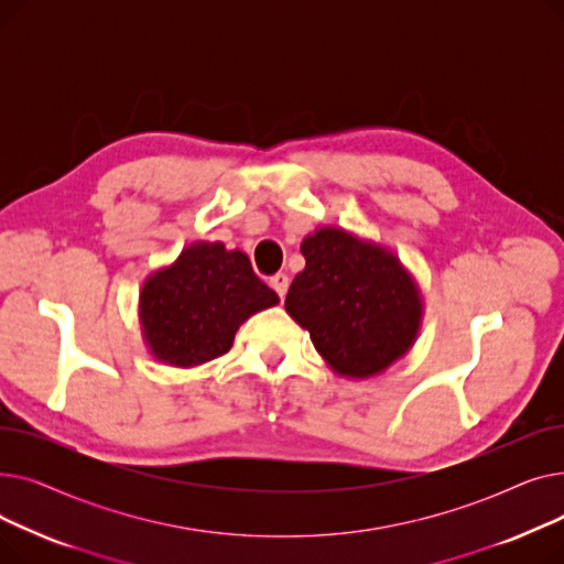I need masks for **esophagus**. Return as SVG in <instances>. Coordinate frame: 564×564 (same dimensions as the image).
<instances>
[{
  "instance_id": "34e87169",
  "label": "esophagus",
  "mask_w": 564,
  "mask_h": 564,
  "mask_svg": "<svg viewBox=\"0 0 564 564\" xmlns=\"http://www.w3.org/2000/svg\"><path fill=\"white\" fill-rule=\"evenodd\" d=\"M270 285L276 290V294L283 300L285 292H288V285H290V279H288V274H274V276L270 279Z\"/></svg>"
}]
</instances>
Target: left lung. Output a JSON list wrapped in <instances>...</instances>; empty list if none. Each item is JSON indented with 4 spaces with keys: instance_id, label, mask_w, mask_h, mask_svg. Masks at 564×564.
Wrapping results in <instances>:
<instances>
[{
    "instance_id": "obj_1",
    "label": "left lung",
    "mask_w": 564,
    "mask_h": 564,
    "mask_svg": "<svg viewBox=\"0 0 564 564\" xmlns=\"http://www.w3.org/2000/svg\"><path fill=\"white\" fill-rule=\"evenodd\" d=\"M306 267L294 276L285 311L336 375L366 379L413 347L423 297L400 258L345 228L322 226L302 242Z\"/></svg>"
}]
</instances>
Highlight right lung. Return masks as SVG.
Masks as SVG:
<instances>
[{
	"instance_id": "1",
	"label": "right lung",
	"mask_w": 564,
	"mask_h": 564,
	"mask_svg": "<svg viewBox=\"0 0 564 564\" xmlns=\"http://www.w3.org/2000/svg\"><path fill=\"white\" fill-rule=\"evenodd\" d=\"M276 304L279 294L253 274L245 251L200 240L148 274L139 322L158 361L196 368L226 354L251 315Z\"/></svg>"
}]
</instances>
